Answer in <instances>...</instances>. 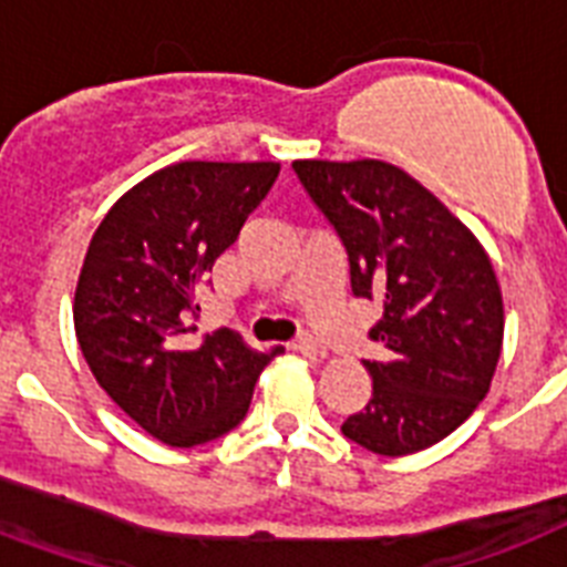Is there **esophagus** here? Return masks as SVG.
<instances>
[{"instance_id":"1","label":"esophagus","mask_w":567,"mask_h":567,"mask_svg":"<svg viewBox=\"0 0 567 567\" xmlns=\"http://www.w3.org/2000/svg\"><path fill=\"white\" fill-rule=\"evenodd\" d=\"M293 349H297L299 354H306V357H326V349H322L317 340H311V337H302V340L293 342Z\"/></svg>"}]
</instances>
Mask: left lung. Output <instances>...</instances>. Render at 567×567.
Segmentation results:
<instances>
[{
  "mask_svg": "<svg viewBox=\"0 0 567 567\" xmlns=\"http://www.w3.org/2000/svg\"><path fill=\"white\" fill-rule=\"evenodd\" d=\"M349 254L351 291L383 317L363 360L372 401L342 423L369 453L412 455L475 412L496 374L504 302L487 250L461 218L386 161H293Z\"/></svg>",
  "mask_w": 567,
  "mask_h": 567,
  "instance_id": "left-lung-1",
  "label": "left lung"
}]
</instances>
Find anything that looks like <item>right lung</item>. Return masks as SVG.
I'll use <instances>...</instances> for the list:
<instances>
[{
  "instance_id": "add662e5",
  "label": "right lung",
  "mask_w": 567,
  "mask_h": 567,
  "mask_svg": "<svg viewBox=\"0 0 567 567\" xmlns=\"http://www.w3.org/2000/svg\"><path fill=\"white\" fill-rule=\"evenodd\" d=\"M276 161H181L146 175L94 230L74 331L100 389L166 446L221 437L247 415L261 369L227 328L195 337V285L274 187Z\"/></svg>"
}]
</instances>
